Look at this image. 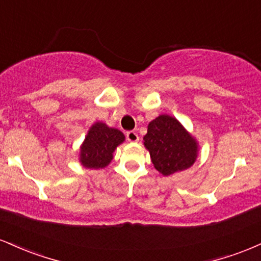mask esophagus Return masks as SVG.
Here are the masks:
<instances>
[{"label": "esophagus", "instance_id": "obj_1", "mask_svg": "<svg viewBox=\"0 0 261 261\" xmlns=\"http://www.w3.org/2000/svg\"><path fill=\"white\" fill-rule=\"evenodd\" d=\"M126 139L128 142H137L139 141V135L135 133V131H127Z\"/></svg>", "mask_w": 261, "mask_h": 261}]
</instances>
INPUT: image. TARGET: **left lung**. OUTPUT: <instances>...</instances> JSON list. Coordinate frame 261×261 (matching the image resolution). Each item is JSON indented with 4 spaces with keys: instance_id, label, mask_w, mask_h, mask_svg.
Masks as SVG:
<instances>
[{
    "instance_id": "left-lung-1",
    "label": "left lung",
    "mask_w": 261,
    "mask_h": 261,
    "mask_svg": "<svg viewBox=\"0 0 261 261\" xmlns=\"http://www.w3.org/2000/svg\"><path fill=\"white\" fill-rule=\"evenodd\" d=\"M143 143L154 168L163 175L188 169L196 160V141L169 115H161L149 122Z\"/></svg>"
}]
</instances>
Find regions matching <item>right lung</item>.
Segmentation results:
<instances>
[{"mask_svg":"<svg viewBox=\"0 0 261 261\" xmlns=\"http://www.w3.org/2000/svg\"><path fill=\"white\" fill-rule=\"evenodd\" d=\"M124 140L121 131L108 127L103 122H95L81 147V162L86 168H104L113 160V152Z\"/></svg>","mask_w":261,"mask_h":261,"instance_id":"1","label":"right lung"}]
</instances>
